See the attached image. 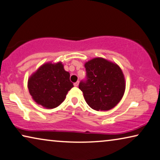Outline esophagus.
<instances>
[{
  "label": "esophagus",
  "instance_id": "obj_1",
  "mask_svg": "<svg viewBox=\"0 0 160 160\" xmlns=\"http://www.w3.org/2000/svg\"><path fill=\"white\" fill-rule=\"evenodd\" d=\"M78 85H79V81H77V82L74 83V85H75V87H78Z\"/></svg>",
  "mask_w": 160,
  "mask_h": 160
}]
</instances>
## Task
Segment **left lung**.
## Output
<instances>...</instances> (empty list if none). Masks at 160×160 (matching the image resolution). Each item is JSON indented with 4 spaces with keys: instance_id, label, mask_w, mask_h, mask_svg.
I'll return each instance as SVG.
<instances>
[{
    "instance_id": "obj_1",
    "label": "left lung",
    "mask_w": 160,
    "mask_h": 160,
    "mask_svg": "<svg viewBox=\"0 0 160 160\" xmlns=\"http://www.w3.org/2000/svg\"><path fill=\"white\" fill-rule=\"evenodd\" d=\"M86 80L79 88L85 101L95 111H108L117 105L125 92L123 73L117 64L96 57L85 64Z\"/></svg>"
}]
</instances>
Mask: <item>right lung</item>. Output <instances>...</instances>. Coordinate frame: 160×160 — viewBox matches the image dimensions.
<instances>
[{"label": "right lung", "instance_id": "right-lung-1", "mask_svg": "<svg viewBox=\"0 0 160 160\" xmlns=\"http://www.w3.org/2000/svg\"><path fill=\"white\" fill-rule=\"evenodd\" d=\"M70 76L61 62L45 63L28 78V91L37 104L46 108H56L73 87Z\"/></svg>", "mask_w": 160, "mask_h": 160}]
</instances>
